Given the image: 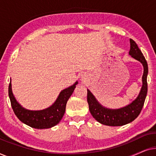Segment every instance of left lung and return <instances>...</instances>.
Returning a JSON list of instances; mask_svg holds the SVG:
<instances>
[{
	"label": "left lung",
	"instance_id": "8db88e82",
	"mask_svg": "<svg viewBox=\"0 0 156 156\" xmlns=\"http://www.w3.org/2000/svg\"><path fill=\"white\" fill-rule=\"evenodd\" d=\"M131 49L129 55L132 57L140 62L144 66V74L142 81L143 86L138 97L125 107L119 109H108L104 108L97 101L91 91L87 89V102L89 104V108L91 114L97 121L104 125L111 126H121L131 123L136 119L141 112L146 99L147 91H148V84H147V75L148 68V64L143 55L141 51L132 39H130Z\"/></svg>",
	"mask_w": 156,
	"mask_h": 156
}]
</instances>
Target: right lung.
Listing matches in <instances>:
<instances>
[{
    "label": "right lung",
    "mask_w": 156,
    "mask_h": 156,
    "mask_svg": "<svg viewBox=\"0 0 156 156\" xmlns=\"http://www.w3.org/2000/svg\"><path fill=\"white\" fill-rule=\"evenodd\" d=\"M76 84H77V82L62 91L53 105L41 111H30L23 108L12 94L11 82H10L8 87V95L12 110L19 120L34 129H49L59 123L62 119L65 112L66 104L73 93Z\"/></svg>",
    "instance_id": "1"
}]
</instances>
